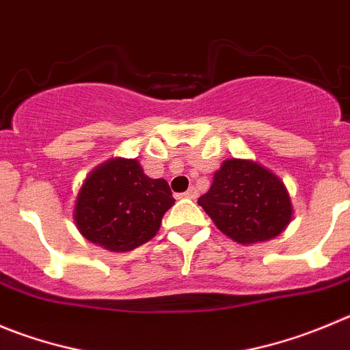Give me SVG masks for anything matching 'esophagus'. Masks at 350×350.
Wrapping results in <instances>:
<instances>
[{"label": "esophagus", "instance_id": "1", "mask_svg": "<svg viewBox=\"0 0 350 350\" xmlns=\"http://www.w3.org/2000/svg\"><path fill=\"white\" fill-rule=\"evenodd\" d=\"M185 197L186 198H191V200H195V198L198 197V190H197V188H195V186H190V188L186 190Z\"/></svg>", "mask_w": 350, "mask_h": 350}]
</instances>
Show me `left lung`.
Returning <instances> with one entry per match:
<instances>
[{"label":"left lung","mask_w":350,"mask_h":350,"mask_svg":"<svg viewBox=\"0 0 350 350\" xmlns=\"http://www.w3.org/2000/svg\"><path fill=\"white\" fill-rule=\"evenodd\" d=\"M198 205L226 237L256 243L278 237L292 219V204L278 176L252 160L230 159L215 171Z\"/></svg>","instance_id":"obj_1"}]
</instances>
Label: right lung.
<instances>
[{"mask_svg": "<svg viewBox=\"0 0 350 350\" xmlns=\"http://www.w3.org/2000/svg\"><path fill=\"white\" fill-rule=\"evenodd\" d=\"M172 204L165 179L148 178L138 160L113 159L86 178L74 219L86 240L127 252L155 237Z\"/></svg>", "mask_w": 350, "mask_h": 350, "instance_id": "obj_1", "label": "right lung"}]
</instances>
